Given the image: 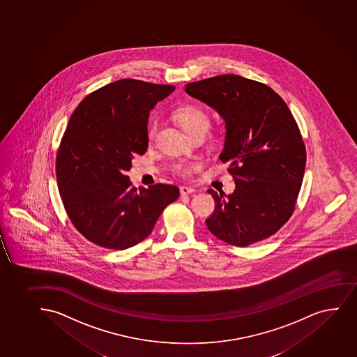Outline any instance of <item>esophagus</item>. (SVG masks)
I'll use <instances>...</instances> for the list:
<instances>
[{
	"instance_id": "esophagus-1",
	"label": "esophagus",
	"mask_w": 357,
	"mask_h": 357,
	"mask_svg": "<svg viewBox=\"0 0 357 357\" xmlns=\"http://www.w3.org/2000/svg\"><path fill=\"white\" fill-rule=\"evenodd\" d=\"M180 192L182 195H189V194L195 193V189L192 188V187H187V185H182Z\"/></svg>"
}]
</instances>
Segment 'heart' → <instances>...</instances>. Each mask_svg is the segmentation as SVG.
<instances>
[{
    "mask_svg": "<svg viewBox=\"0 0 357 357\" xmlns=\"http://www.w3.org/2000/svg\"><path fill=\"white\" fill-rule=\"evenodd\" d=\"M174 118L176 120L181 128L185 130L187 135L193 138L194 135L199 133L205 135L209 126V116L202 108L197 106L182 107L177 109L176 113L174 114ZM156 135V125L153 123L150 126L148 131V138L151 142ZM199 168V164L195 162H178L174 165V172L177 175L182 177H187L192 175L197 169Z\"/></svg>",
    "mask_w": 357,
    "mask_h": 357,
    "instance_id": "b5f03b06",
    "label": "heart"
}]
</instances>
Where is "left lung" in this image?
<instances>
[{"mask_svg": "<svg viewBox=\"0 0 357 357\" xmlns=\"http://www.w3.org/2000/svg\"><path fill=\"white\" fill-rule=\"evenodd\" d=\"M185 93L225 121L220 153L229 163L232 194L208 189L215 201L206 224L231 245L248 246L274 234L294 211L306 150L289 108L271 88L238 75L188 83Z\"/></svg>", "mask_w": 357, "mask_h": 357, "instance_id": "obj_1", "label": "left lung"}]
</instances>
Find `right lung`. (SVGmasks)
<instances>
[{"label": "right lung", "instance_id": "1", "mask_svg": "<svg viewBox=\"0 0 357 357\" xmlns=\"http://www.w3.org/2000/svg\"><path fill=\"white\" fill-rule=\"evenodd\" d=\"M174 89L119 79L88 95L71 115L56 162L58 188L70 220L94 244H138L180 195L163 183L137 189L126 175L135 155L148 150L150 111Z\"/></svg>", "mask_w": 357, "mask_h": 357}]
</instances>
